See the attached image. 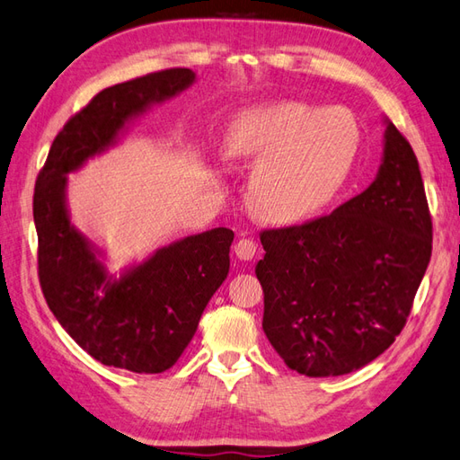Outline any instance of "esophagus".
I'll use <instances>...</instances> for the list:
<instances>
[{"label": "esophagus", "mask_w": 460, "mask_h": 460, "mask_svg": "<svg viewBox=\"0 0 460 460\" xmlns=\"http://www.w3.org/2000/svg\"><path fill=\"white\" fill-rule=\"evenodd\" d=\"M234 254L241 261H252V256L256 254V243L252 239H239V243L234 244Z\"/></svg>", "instance_id": "esophagus-1"}]
</instances>
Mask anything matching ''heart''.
Returning <instances> with one entry per match:
<instances>
[{
	"label": "heart",
	"mask_w": 460,
	"mask_h": 460,
	"mask_svg": "<svg viewBox=\"0 0 460 460\" xmlns=\"http://www.w3.org/2000/svg\"><path fill=\"white\" fill-rule=\"evenodd\" d=\"M360 125L345 108L280 102L241 110L223 135L229 158L256 163L249 206L272 223H300L323 211L350 176Z\"/></svg>",
	"instance_id": "obj_1"
}]
</instances>
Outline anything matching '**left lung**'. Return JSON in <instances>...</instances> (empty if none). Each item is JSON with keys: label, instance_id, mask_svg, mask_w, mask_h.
<instances>
[{"label": "left lung", "instance_id": "obj_1", "mask_svg": "<svg viewBox=\"0 0 460 460\" xmlns=\"http://www.w3.org/2000/svg\"><path fill=\"white\" fill-rule=\"evenodd\" d=\"M375 181L331 216L261 233L262 329L292 370L325 378L386 350L431 259V217L410 143L384 117Z\"/></svg>", "mask_w": 460, "mask_h": 460}]
</instances>
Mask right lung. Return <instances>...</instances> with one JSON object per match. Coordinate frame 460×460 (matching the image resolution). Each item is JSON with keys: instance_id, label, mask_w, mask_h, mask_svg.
<instances>
[{"instance_id": "right-lung-1", "label": "right lung", "mask_w": 460, "mask_h": 460, "mask_svg": "<svg viewBox=\"0 0 460 460\" xmlns=\"http://www.w3.org/2000/svg\"><path fill=\"white\" fill-rule=\"evenodd\" d=\"M194 82V70L172 68L105 88L57 135L35 186L39 280L50 312L95 360L138 375L164 372L184 352L227 279L234 233L216 227L188 234L111 274L105 249L74 226L68 174Z\"/></svg>"}]
</instances>
